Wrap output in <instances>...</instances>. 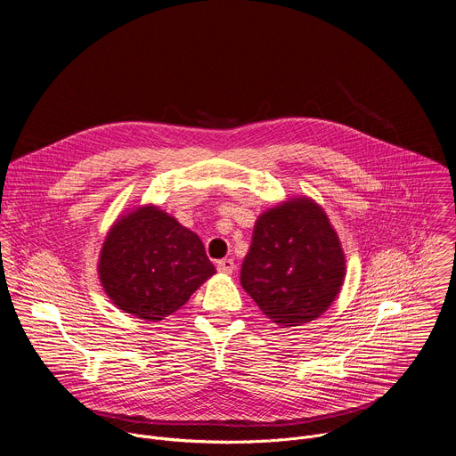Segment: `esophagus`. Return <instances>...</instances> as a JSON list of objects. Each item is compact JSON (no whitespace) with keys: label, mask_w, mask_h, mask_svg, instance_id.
Returning a JSON list of instances; mask_svg holds the SVG:
<instances>
[{"label":"esophagus","mask_w":456,"mask_h":456,"mask_svg":"<svg viewBox=\"0 0 456 456\" xmlns=\"http://www.w3.org/2000/svg\"><path fill=\"white\" fill-rule=\"evenodd\" d=\"M216 269L222 273V274H232L236 265L231 257H225V259H220V262L216 264Z\"/></svg>","instance_id":"obj_1"}]
</instances>
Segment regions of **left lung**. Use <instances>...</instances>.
Returning <instances> with one entry per match:
<instances>
[{
	"instance_id": "8db88e82",
	"label": "left lung",
	"mask_w": 456,
	"mask_h": 456,
	"mask_svg": "<svg viewBox=\"0 0 456 456\" xmlns=\"http://www.w3.org/2000/svg\"><path fill=\"white\" fill-rule=\"evenodd\" d=\"M346 259L327 213L312 199H289L256 220L240 281L280 329L327 312L341 292Z\"/></svg>"
}]
</instances>
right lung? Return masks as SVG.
Wrapping results in <instances>:
<instances>
[{"label": "right lung", "instance_id": "1", "mask_svg": "<svg viewBox=\"0 0 456 456\" xmlns=\"http://www.w3.org/2000/svg\"><path fill=\"white\" fill-rule=\"evenodd\" d=\"M97 273L117 308L144 321H160L183 306L216 269L197 232L159 206L146 204L113 222Z\"/></svg>", "mask_w": 456, "mask_h": 456}]
</instances>
